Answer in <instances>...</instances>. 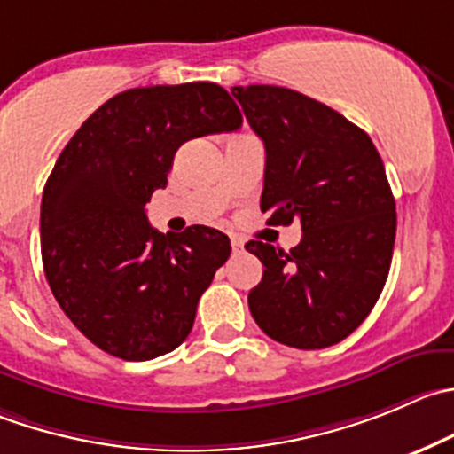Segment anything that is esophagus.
<instances>
[{
	"instance_id": "34e87169",
	"label": "esophagus",
	"mask_w": 454,
	"mask_h": 454,
	"mask_svg": "<svg viewBox=\"0 0 454 454\" xmlns=\"http://www.w3.org/2000/svg\"><path fill=\"white\" fill-rule=\"evenodd\" d=\"M231 246H232V253H241L244 250V241L241 239H231Z\"/></svg>"
}]
</instances>
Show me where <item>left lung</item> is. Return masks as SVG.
<instances>
[{
	"label": "left lung",
	"instance_id": "1",
	"mask_svg": "<svg viewBox=\"0 0 454 454\" xmlns=\"http://www.w3.org/2000/svg\"><path fill=\"white\" fill-rule=\"evenodd\" d=\"M250 129L266 146L262 210L272 226L301 223L290 253L263 241L250 315L279 344L319 350L368 317L388 279L397 213L372 139L337 110L281 86H235Z\"/></svg>",
	"mask_w": 454,
	"mask_h": 454
}]
</instances>
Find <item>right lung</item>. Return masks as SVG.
<instances>
[{
	"instance_id": "add662e5",
	"label": "right lung",
	"mask_w": 454,
	"mask_h": 454,
	"mask_svg": "<svg viewBox=\"0 0 454 454\" xmlns=\"http://www.w3.org/2000/svg\"><path fill=\"white\" fill-rule=\"evenodd\" d=\"M241 121L217 83L130 88L101 104L61 151L42 197L43 272L66 317L104 353L148 362L192 330L231 239L208 226L161 235L144 206L166 188L184 142Z\"/></svg>"
}]
</instances>
